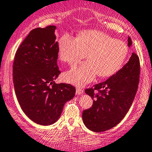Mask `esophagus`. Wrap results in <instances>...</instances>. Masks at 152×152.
I'll list each match as a JSON object with an SVG mask.
<instances>
[{
    "label": "esophagus",
    "mask_w": 152,
    "mask_h": 152,
    "mask_svg": "<svg viewBox=\"0 0 152 152\" xmlns=\"http://www.w3.org/2000/svg\"><path fill=\"white\" fill-rule=\"evenodd\" d=\"M84 93V90L82 89V87H77L76 88V94L77 95H81Z\"/></svg>",
    "instance_id": "34e87169"
}]
</instances>
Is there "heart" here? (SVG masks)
<instances>
[{"mask_svg": "<svg viewBox=\"0 0 152 152\" xmlns=\"http://www.w3.org/2000/svg\"><path fill=\"white\" fill-rule=\"evenodd\" d=\"M88 61L64 74L66 82L76 85L92 82L99 74L109 77L118 72L128 56L127 45L120 40L96 30L81 32L77 38L64 34L58 41L60 59L75 66L85 57Z\"/></svg>", "mask_w": 152, "mask_h": 152, "instance_id": "obj_1", "label": "heart"}]
</instances>
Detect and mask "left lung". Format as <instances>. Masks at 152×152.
Masks as SVG:
<instances>
[{
    "instance_id": "obj_1",
    "label": "left lung",
    "mask_w": 152,
    "mask_h": 152,
    "mask_svg": "<svg viewBox=\"0 0 152 152\" xmlns=\"http://www.w3.org/2000/svg\"><path fill=\"white\" fill-rule=\"evenodd\" d=\"M132 45L130 37L128 45ZM140 73L138 56L132 53L129 61L119 70L102 83L85 90L94 103L91 108L82 112L84 124L90 130L102 132L112 129L126 115L133 103ZM98 93H96L95 91Z\"/></svg>"
}]
</instances>
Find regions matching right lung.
Returning a JSON list of instances; mask_svg holds the SVG:
<instances>
[{
	"instance_id": "obj_1",
	"label": "right lung",
	"mask_w": 152,
	"mask_h": 152,
	"mask_svg": "<svg viewBox=\"0 0 152 152\" xmlns=\"http://www.w3.org/2000/svg\"><path fill=\"white\" fill-rule=\"evenodd\" d=\"M56 26L31 30L15 56L12 74L15 92L24 113L42 126L55 123L64 104L74 97L70 84H56L61 73L57 65L58 44Z\"/></svg>"
}]
</instances>
